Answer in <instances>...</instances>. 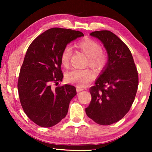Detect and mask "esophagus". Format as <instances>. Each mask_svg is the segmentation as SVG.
I'll return each mask as SVG.
<instances>
[{"label": "esophagus", "instance_id": "1", "mask_svg": "<svg viewBox=\"0 0 152 152\" xmlns=\"http://www.w3.org/2000/svg\"><path fill=\"white\" fill-rule=\"evenodd\" d=\"M76 90H77V92H80V91H84V88H81V87H79V86H77Z\"/></svg>", "mask_w": 152, "mask_h": 152}]
</instances>
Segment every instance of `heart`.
Returning <instances> with one entry per match:
<instances>
[{"label":"heart","mask_w":152,"mask_h":152,"mask_svg":"<svg viewBox=\"0 0 152 152\" xmlns=\"http://www.w3.org/2000/svg\"><path fill=\"white\" fill-rule=\"evenodd\" d=\"M77 48L88 58V66L95 70L101 69L107 62V57L102 52V47L96 41L92 39H85L77 43ZM72 48L66 46L61 52V62L64 67L69 66L72 56ZM94 78L93 72L90 70L73 69L67 72L66 80L68 83L76 84L81 88L88 86Z\"/></svg>","instance_id":"heart-1"}]
</instances>
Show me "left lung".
Listing matches in <instances>:
<instances>
[{"label": "left lung", "instance_id": "obj_1", "mask_svg": "<svg viewBox=\"0 0 152 152\" xmlns=\"http://www.w3.org/2000/svg\"><path fill=\"white\" fill-rule=\"evenodd\" d=\"M102 43L108 55L107 64L89 91L92 97L86 108L88 118L101 125L121 120L129 111L138 86V75L129 48L108 30L91 32Z\"/></svg>", "mask_w": 152, "mask_h": 152}]
</instances>
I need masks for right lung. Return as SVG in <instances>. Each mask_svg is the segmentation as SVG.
I'll return each instance as SVG.
<instances>
[{
    "label": "right lung",
    "instance_id": "add662e5",
    "mask_svg": "<svg viewBox=\"0 0 152 152\" xmlns=\"http://www.w3.org/2000/svg\"><path fill=\"white\" fill-rule=\"evenodd\" d=\"M84 35L80 31L54 28L37 37L29 46L20 68L18 91L22 108L37 125L50 127L67 115L69 104L77 95L69 84L51 88L64 75L61 55L71 41Z\"/></svg>",
    "mask_w": 152,
    "mask_h": 152
}]
</instances>
